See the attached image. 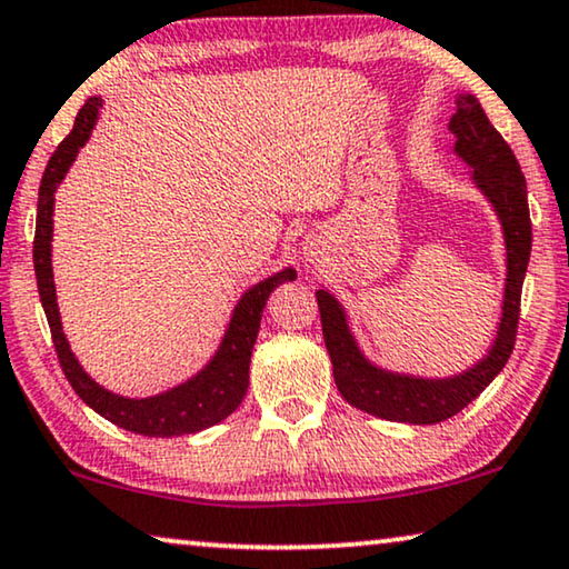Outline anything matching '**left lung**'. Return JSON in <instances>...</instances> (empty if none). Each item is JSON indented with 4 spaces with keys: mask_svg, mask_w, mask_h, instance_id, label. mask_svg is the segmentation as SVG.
<instances>
[{
    "mask_svg": "<svg viewBox=\"0 0 569 569\" xmlns=\"http://www.w3.org/2000/svg\"><path fill=\"white\" fill-rule=\"evenodd\" d=\"M449 120L455 152L472 168V181L501 219L506 242V288L498 332L488 355L452 378H419L383 370L360 352L347 325V313L332 293L319 288L321 332L335 368L339 393L355 409L401 423H439L472 403L503 370L516 345L521 286L531 256V219L527 178L513 150L501 138L472 94H457Z\"/></svg>",
    "mask_w": 569,
    "mask_h": 569,
    "instance_id": "1",
    "label": "left lung"
}]
</instances>
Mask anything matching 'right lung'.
I'll use <instances>...</instances> for the list:
<instances>
[{"label":"right lung","instance_id":"add662e5","mask_svg":"<svg viewBox=\"0 0 569 569\" xmlns=\"http://www.w3.org/2000/svg\"><path fill=\"white\" fill-rule=\"evenodd\" d=\"M101 99L91 97L81 112L76 114L73 130L68 138L56 148L48 160L46 173L40 181L38 193V224H36V242H32V262H36V278L42 309H46L50 337H53L58 362L66 372L68 383L87 406H91L99 417L117 423L127 431L142 437H181L193 435V431L209 429L214 423L224 421L230 413L242 403L250 383V355L252 345L258 339L262 307H266L270 291L283 281H293L296 270L283 268L281 273L266 278L242 293L232 311L230 327L219 342L207 366L186 383L171 388V391L150 396V398H124L117 396L107 388H101L87 370L79 366L71 345L63 335L61 313L56 303V283H53V266H50V242H53V203L56 189L63 181L68 168L76 160L79 148L87 146L99 117Z\"/></svg>","mask_w":569,"mask_h":569}]
</instances>
